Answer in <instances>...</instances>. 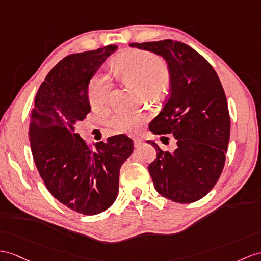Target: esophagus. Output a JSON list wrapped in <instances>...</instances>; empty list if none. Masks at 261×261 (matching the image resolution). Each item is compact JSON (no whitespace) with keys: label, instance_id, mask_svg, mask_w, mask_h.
Masks as SVG:
<instances>
[{"label":"esophagus","instance_id":"34e87169","mask_svg":"<svg viewBox=\"0 0 261 261\" xmlns=\"http://www.w3.org/2000/svg\"><path fill=\"white\" fill-rule=\"evenodd\" d=\"M143 143H144V139L143 138H141V137H137V138H134V146L136 148H138V147H141V146L143 145Z\"/></svg>","mask_w":261,"mask_h":261}]
</instances>
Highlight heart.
Listing matches in <instances>:
<instances>
[{
  "label": "heart",
  "mask_w": 261,
  "mask_h": 261,
  "mask_svg": "<svg viewBox=\"0 0 261 261\" xmlns=\"http://www.w3.org/2000/svg\"><path fill=\"white\" fill-rule=\"evenodd\" d=\"M114 71L146 94L160 91L169 80L166 63L144 50H133L120 56L114 64ZM111 88L109 79L103 75L95 76L90 87V100L95 110H103L109 104ZM144 120L143 114L120 111L113 117L112 125L118 133H130L135 132Z\"/></svg>",
  "instance_id": "obj_1"
}]
</instances>
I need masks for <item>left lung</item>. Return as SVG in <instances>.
Here are the masks:
<instances>
[{"label":"left lung","instance_id":"1","mask_svg":"<svg viewBox=\"0 0 261 261\" xmlns=\"http://www.w3.org/2000/svg\"><path fill=\"white\" fill-rule=\"evenodd\" d=\"M162 56L168 67L170 95L149 123L154 134H173L174 151H157L148 171L155 189L171 201L189 204L205 197L224 168L230 136L227 98L217 73L194 48L181 42L130 43Z\"/></svg>","mask_w":261,"mask_h":261}]
</instances>
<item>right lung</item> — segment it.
<instances>
[{
    "label": "right lung",
    "mask_w": 261,
    "mask_h": 261,
    "mask_svg": "<svg viewBox=\"0 0 261 261\" xmlns=\"http://www.w3.org/2000/svg\"><path fill=\"white\" fill-rule=\"evenodd\" d=\"M117 49L107 45L64 57L50 69L35 97L29 136L36 168L48 192L83 215L110 208L118 194L119 169L134 145L123 134L92 149L75 125L91 112L88 85Z\"/></svg>",
    "instance_id": "right-lung-1"
}]
</instances>
